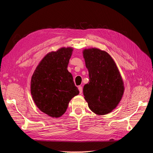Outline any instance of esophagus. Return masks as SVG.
I'll return each instance as SVG.
<instances>
[{
    "label": "esophagus",
    "instance_id": "obj_1",
    "mask_svg": "<svg viewBox=\"0 0 153 153\" xmlns=\"http://www.w3.org/2000/svg\"><path fill=\"white\" fill-rule=\"evenodd\" d=\"M78 90H79V92H80V94H81L82 93V92H83V89H82V87H81V86H79L78 87Z\"/></svg>",
    "mask_w": 153,
    "mask_h": 153
}]
</instances>
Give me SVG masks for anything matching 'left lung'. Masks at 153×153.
<instances>
[{
	"label": "left lung",
	"instance_id": "8db88e82",
	"mask_svg": "<svg viewBox=\"0 0 153 153\" xmlns=\"http://www.w3.org/2000/svg\"><path fill=\"white\" fill-rule=\"evenodd\" d=\"M89 81L83 88L84 99L92 112L99 115L117 107L124 92V81L110 55L97 48L82 51Z\"/></svg>",
	"mask_w": 153,
	"mask_h": 153
}]
</instances>
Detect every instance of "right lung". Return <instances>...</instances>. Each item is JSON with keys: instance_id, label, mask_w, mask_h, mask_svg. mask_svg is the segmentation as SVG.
I'll use <instances>...</instances> for the list:
<instances>
[{"instance_id": "add662e5", "label": "right lung", "mask_w": 153, "mask_h": 153, "mask_svg": "<svg viewBox=\"0 0 153 153\" xmlns=\"http://www.w3.org/2000/svg\"><path fill=\"white\" fill-rule=\"evenodd\" d=\"M73 48L48 52L37 66L30 81L34 102L41 112L57 118L66 112L71 100L79 94L68 70Z\"/></svg>"}]
</instances>
